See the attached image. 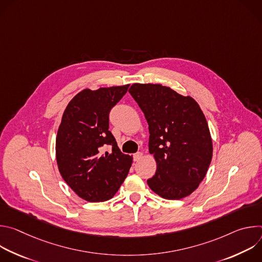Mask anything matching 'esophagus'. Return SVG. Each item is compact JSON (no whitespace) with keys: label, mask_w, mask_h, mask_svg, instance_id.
<instances>
[{"label":"esophagus","mask_w":262,"mask_h":262,"mask_svg":"<svg viewBox=\"0 0 262 262\" xmlns=\"http://www.w3.org/2000/svg\"><path fill=\"white\" fill-rule=\"evenodd\" d=\"M142 158H143V154L142 152H137V154L134 155V161L135 162H139Z\"/></svg>","instance_id":"obj_1"}]
</instances>
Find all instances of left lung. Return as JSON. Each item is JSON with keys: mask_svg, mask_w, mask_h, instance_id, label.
I'll use <instances>...</instances> for the list:
<instances>
[{"mask_svg": "<svg viewBox=\"0 0 262 262\" xmlns=\"http://www.w3.org/2000/svg\"><path fill=\"white\" fill-rule=\"evenodd\" d=\"M128 92L149 125V152L157 162L147 183L164 199L190 196L206 175L212 140L198 102L162 84H133Z\"/></svg>", "mask_w": 262, "mask_h": 262, "instance_id": "left-lung-1", "label": "left lung"}]
</instances>
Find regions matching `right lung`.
Masks as SVG:
<instances>
[{
	"label": "right lung",
	"mask_w": 262,
	"mask_h": 262,
	"mask_svg": "<svg viewBox=\"0 0 262 262\" xmlns=\"http://www.w3.org/2000/svg\"><path fill=\"white\" fill-rule=\"evenodd\" d=\"M129 85L84 89L67 104L56 138V160L65 182L80 198L102 202L124 181L133 157L123 155L108 130V113ZM107 144L112 150L104 152Z\"/></svg>",
	"instance_id": "1"
}]
</instances>
